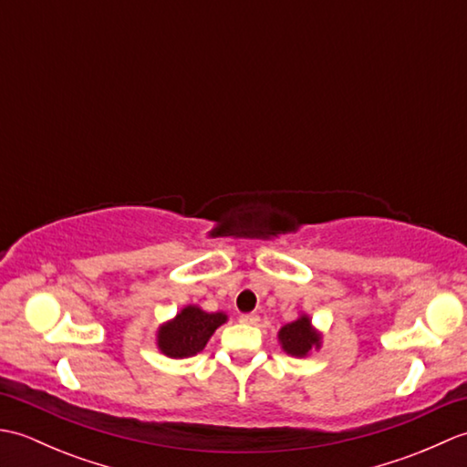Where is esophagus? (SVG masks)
I'll return each mask as SVG.
<instances>
[{"label": "esophagus", "instance_id": "1", "mask_svg": "<svg viewBox=\"0 0 467 467\" xmlns=\"http://www.w3.org/2000/svg\"><path fill=\"white\" fill-rule=\"evenodd\" d=\"M261 321V317L256 315V313H244V315H241V323H244V325H256Z\"/></svg>", "mask_w": 467, "mask_h": 467}]
</instances>
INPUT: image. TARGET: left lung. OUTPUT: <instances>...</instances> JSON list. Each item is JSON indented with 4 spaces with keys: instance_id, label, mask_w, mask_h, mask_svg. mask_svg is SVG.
<instances>
[{
    "instance_id": "8db88e82",
    "label": "left lung",
    "mask_w": 467,
    "mask_h": 467,
    "mask_svg": "<svg viewBox=\"0 0 467 467\" xmlns=\"http://www.w3.org/2000/svg\"><path fill=\"white\" fill-rule=\"evenodd\" d=\"M281 349L291 357H309L313 351H319L323 345V335L313 325L311 317L299 313L295 321L283 325L279 329Z\"/></svg>"
}]
</instances>
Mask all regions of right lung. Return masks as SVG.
<instances>
[{
	"label": "right lung",
	"instance_id": "1",
	"mask_svg": "<svg viewBox=\"0 0 467 467\" xmlns=\"http://www.w3.org/2000/svg\"><path fill=\"white\" fill-rule=\"evenodd\" d=\"M228 321L223 311L206 313L202 306L186 305L172 319L156 329V347L171 359H186L201 353L218 327Z\"/></svg>",
	"mask_w": 467,
	"mask_h": 467
}]
</instances>
